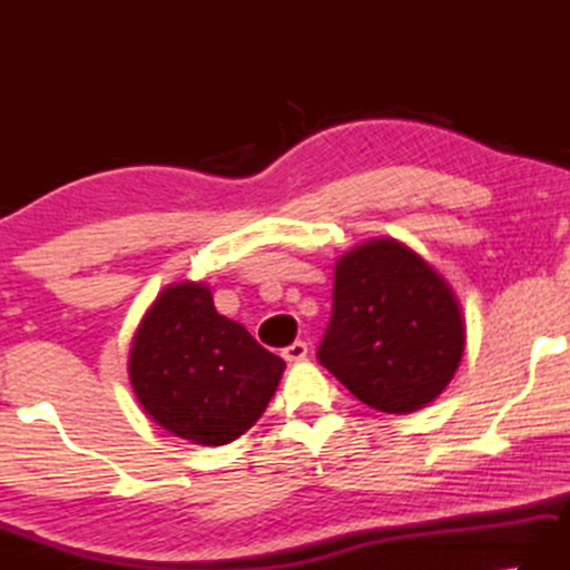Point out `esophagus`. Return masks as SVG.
I'll list each match as a JSON object with an SVG mask.
<instances>
[{"mask_svg": "<svg viewBox=\"0 0 570 570\" xmlns=\"http://www.w3.org/2000/svg\"><path fill=\"white\" fill-rule=\"evenodd\" d=\"M306 354H308V346L304 344V341H294V344H288V346L282 351V356L288 361V364H296V361H304Z\"/></svg>", "mask_w": 570, "mask_h": 570, "instance_id": "esophagus-1", "label": "esophagus"}]
</instances>
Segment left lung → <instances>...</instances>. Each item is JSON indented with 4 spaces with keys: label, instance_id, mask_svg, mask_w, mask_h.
Masks as SVG:
<instances>
[{
    "label": "left lung",
    "instance_id": "8db88e82",
    "mask_svg": "<svg viewBox=\"0 0 570 570\" xmlns=\"http://www.w3.org/2000/svg\"><path fill=\"white\" fill-rule=\"evenodd\" d=\"M465 326L451 286L393 239L338 258L334 308L316 356L366 406L411 413L449 386Z\"/></svg>",
    "mask_w": 570,
    "mask_h": 570
}]
</instances>
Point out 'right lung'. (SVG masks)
I'll return each mask as SVG.
<instances>
[{
    "label": "right lung",
    "instance_id": "obj_1",
    "mask_svg": "<svg viewBox=\"0 0 570 570\" xmlns=\"http://www.w3.org/2000/svg\"><path fill=\"white\" fill-rule=\"evenodd\" d=\"M236 321L214 308L204 284H174L139 324L129 381L149 416L199 446H224L262 419L284 374Z\"/></svg>",
    "mask_w": 570,
    "mask_h": 570
}]
</instances>
